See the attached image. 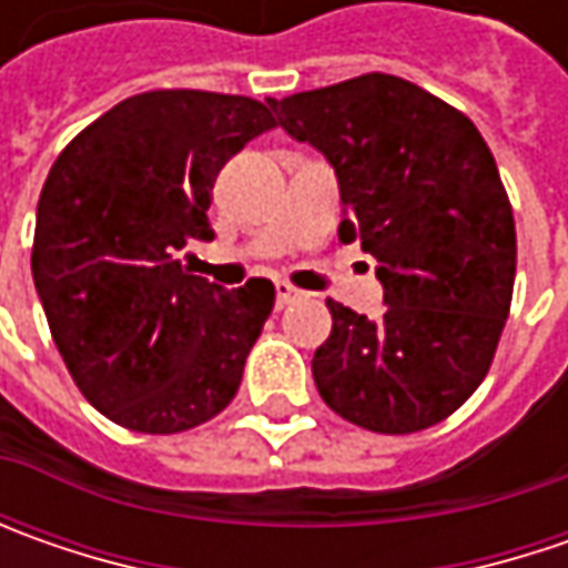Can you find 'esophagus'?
I'll return each instance as SVG.
<instances>
[{
  "instance_id": "obj_1",
  "label": "esophagus",
  "mask_w": 568,
  "mask_h": 568,
  "mask_svg": "<svg viewBox=\"0 0 568 568\" xmlns=\"http://www.w3.org/2000/svg\"><path fill=\"white\" fill-rule=\"evenodd\" d=\"M277 306H291V303H296L300 296H303V291H296L294 284H287V281H277Z\"/></svg>"
}]
</instances>
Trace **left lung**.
<instances>
[{"label": "left lung", "mask_w": 568, "mask_h": 568, "mask_svg": "<svg viewBox=\"0 0 568 568\" xmlns=\"http://www.w3.org/2000/svg\"><path fill=\"white\" fill-rule=\"evenodd\" d=\"M341 186V240L379 262L385 316L325 300L313 357L322 402L351 424L404 436L443 424L490 373L515 284V217L490 148L446 100L369 72L268 98Z\"/></svg>", "instance_id": "8db88e82"}]
</instances>
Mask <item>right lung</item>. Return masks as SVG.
Listing matches in <instances>:
<instances>
[{"label": "right lung", "instance_id": "1", "mask_svg": "<svg viewBox=\"0 0 568 568\" xmlns=\"http://www.w3.org/2000/svg\"><path fill=\"white\" fill-rule=\"evenodd\" d=\"M277 120L240 94L144 91L81 129L40 189L31 272L78 392L113 424L170 436L236 395L274 284L224 291L180 265L211 240V189Z\"/></svg>", "mask_w": 568, "mask_h": 568}]
</instances>
